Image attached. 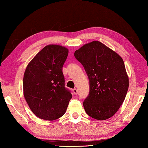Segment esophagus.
I'll return each mask as SVG.
<instances>
[{
    "label": "esophagus",
    "mask_w": 148,
    "mask_h": 148,
    "mask_svg": "<svg viewBox=\"0 0 148 148\" xmlns=\"http://www.w3.org/2000/svg\"><path fill=\"white\" fill-rule=\"evenodd\" d=\"M73 93H74L75 95H77L78 90H77L76 88H74V89L73 90Z\"/></svg>",
    "instance_id": "obj_1"
}]
</instances>
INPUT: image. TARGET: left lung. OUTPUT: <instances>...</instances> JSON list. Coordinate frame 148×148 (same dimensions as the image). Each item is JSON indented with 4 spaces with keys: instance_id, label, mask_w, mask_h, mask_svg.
<instances>
[{
    "instance_id": "obj_1",
    "label": "left lung",
    "mask_w": 148,
    "mask_h": 148,
    "mask_svg": "<svg viewBox=\"0 0 148 148\" xmlns=\"http://www.w3.org/2000/svg\"><path fill=\"white\" fill-rule=\"evenodd\" d=\"M74 56L84 66L89 80V94L83 103L86 113L101 121L113 116L123 103L129 88L123 60L97 41L84 45Z\"/></svg>"
}]
</instances>
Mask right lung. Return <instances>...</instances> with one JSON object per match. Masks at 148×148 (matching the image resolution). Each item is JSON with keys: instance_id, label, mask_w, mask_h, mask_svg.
Wrapping results in <instances>:
<instances>
[{"instance_id": "1", "label": "right lung", "mask_w": 148, "mask_h": 148, "mask_svg": "<svg viewBox=\"0 0 148 148\" xmlns=\"http://www.w3.org/2000/svg\"><path fill=\"white\" fill-rule=\"evenodd\" d=\"M68 49L49 45L27 64L23 78L24 96L30 109L41 119L56 120L65 113L72 98L65 88L63 66Z\"/></svg>"}]
</instances>
